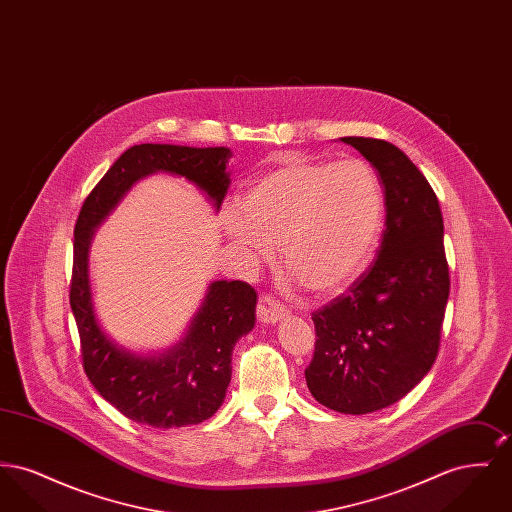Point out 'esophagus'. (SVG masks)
<instances>
[{
    "label": "esophagus",
    "mask_w": 512,
    "mask_h": 512,
    "mask_svg": "<svg viewBox=\"0 0 512 512\" xmlns=\"http://www.w3.org/2000/svg\"><path fill=\"white\" fill-rule=\"evenodd\" d=\"M286 315H288L286 309L278 301H274L272 297L263 295L259 299V303H257V318H259L261 324H276L280 318L286 317Z\"/></svg>",
    "instance_id": "obj_1"
}]
</instances>
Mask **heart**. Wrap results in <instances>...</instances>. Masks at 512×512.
Wrapping results in <instances>:
<instances>
[{
  "label": "heart",
  "instance_id": "1",
  "mask_svg": "<svg viewBox=\"0 0 512 512\" xmlns=\"http://www.w3.org/2000/svg\"><path fill=\"white\" fill-rule=\"evenodd\" d=\"M384 228V188L357 157L311 161L288 157L261 176L230 211L224 230L249 267L274 257L315 293L338 292L370 261Z\"/></svg>",
  "mask_w": 512,
  "mask_h": 512
}]
</instances>
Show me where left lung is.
Returning <instances> with one entry per match:
<instances>
[{
    "label": "left lung",
    "instance_id": "left-lung-1",
    "mask_svg": "<svg viewBox=\"0 0 512 512\" xmlns=\"http://www.w3.org/2000/svg\"><path fill=\"white\" fill-rule=\"evenodd\" d=\"M341 142L380 174L386 230L376 261L313 313L317 343L305 380L320 405L366 414L397 403L434 365L449 267L438 197L413 161L384 140Z\"/></svg>",
    "mask_w": 512,
    "mask_h": 512
}]
</instances>
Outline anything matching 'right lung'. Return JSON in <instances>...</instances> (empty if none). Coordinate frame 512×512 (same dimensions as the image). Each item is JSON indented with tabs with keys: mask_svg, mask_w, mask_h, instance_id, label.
<instances>
[{
	"mask_svg": "<svg viewBox=\"0 0 512 512\" xmlns=\"http://www.w3.org/2000/svg\"><path fill=\"white\" fill-rule=\"evenodd\" d=\"M230 157L228 147H130L86 197L76 220L71 309L84 370L99 395L138 424L180 428L219 411L232 378V349L255 326L257 293L240 280H217L207 288L176 345L161 353H134L107 336L99 324L90 282V245L96 228L126 192L155 172L188 180L219 211L230 186Z\"/></svg>",
	"mask_w": 512,
	"mask_h": 512,
	"instance_id": "obj_1",
	"label": "right lung"
}]
</instances>
